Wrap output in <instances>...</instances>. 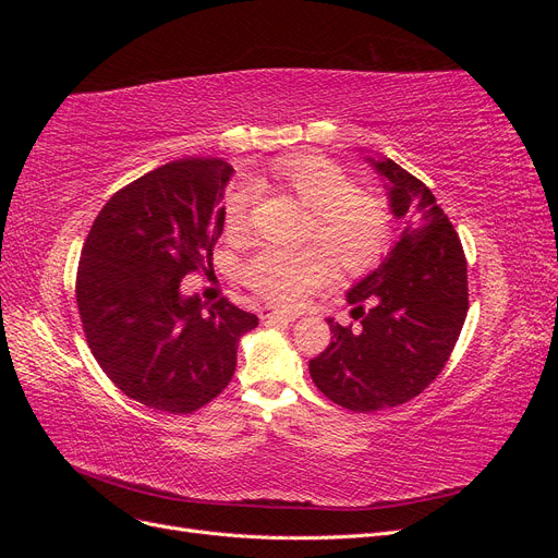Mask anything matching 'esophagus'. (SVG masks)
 <instances>
[{
    "mask_svg": "<svg viewBox=\"0 0 558 558\" xmlns=\"http://www.w3.org/2000/svg\"><path fill=\"white\" fill-rule=\"evenodd\" d=\"M260 318L265 320V324H277V320H283V324H293V320H295L298 316L291 314V312H281V310H269V307H265V310L260 312Z\"/></svg>",
    "mask_w": 558,
    "mask_h": 558,
    "instance_id": "34e87169",
    "label": "esophagus"
}]
</instances>
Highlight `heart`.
<instances>
[{"mask_svg":"<svg viewBox=\"0 0 558 558\" xmlns=\"http://www.w3.org/2000/svg\"><path fill=\"white\" fill-rule=\"evenodd\" d=\"M269 177L314 211L316 240L331 251L344 272L361 275L381 260L391 242V216L379 197L359 193L356 181L342 167L316 154H291L269 165ZM248 207L251 189L234 185L223 199L228 232L238 234L246 228ZM329 257L318 246H260L244 263L242 279L275 305L295 307L332 279Z\"/></svg>","mask_w":558,"mask_h":558,"instance_id":"obj_1","label":"heart"}]
</instances>
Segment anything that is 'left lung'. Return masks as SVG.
<instances>
[{"label":"left lung","mask_w":558,"mask_h":558,"mask_svg":"<svg viewBox=\"0 0 558 558\" xmlns=\"http://www.w3.org/2000/svg\"><path fill=\"white\" fill-rule=\"evenodd\" d=\"M365 160L386 181L388 207L404 230L347 293L361 326L328 318L332 340L310 361L318 391L351 412L396 408L424 391L442 373L468 314L463 246L435 195L391 158Z\"/></svg>","instance_id":"left-lung-1"}]
</instances>
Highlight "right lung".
I'll return each mask as SVG.
<instances>
[{"label":"right lung","mask_w":558,"mask_h":558,"mask_svg":"<svg viewBox=\"0 0 558 558\" xmlns=\"http://www.w3.org/2000/svg\"><path fill=\"white\" fill-rule=\"evenodd\" d=\"M232 167L218 158L162 165L118 191L81 251L76 302L95 361L150 410L191 414L223 391L240 337L258 316L230 300L183 295L181 279L211 267Z\"/></svg>","instance_id":"add662e5"}]
</instances>
